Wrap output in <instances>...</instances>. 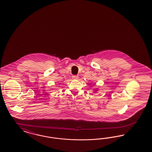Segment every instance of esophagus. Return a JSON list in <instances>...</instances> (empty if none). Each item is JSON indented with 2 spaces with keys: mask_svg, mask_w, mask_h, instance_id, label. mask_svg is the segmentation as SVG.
<instances>
[{
  "mask_svg": "<svg viewBox=\"0 0 152 152\" xmlns=\"http://www.w3.org/2000/svg\"><path fill=\"white\" fill-rule=\"evenodd\" d=\"M72 79H79V76H76V75H73V76H72Z\"/></svg>",
  "mask_w": 152,
  "mask_h": 152,
  "instance_id": "1",
  "label": "esophagus"
}]
</instances>
